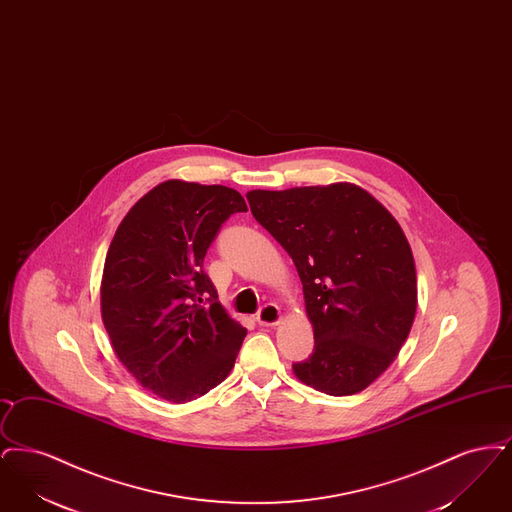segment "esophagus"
Returning <instances> with one entry per match:
<instances>
[{
  "mask_svg": "<svg viewBox=\"0 0 512 512\" xmlns=\"http://www.w3.org/2000/svg\"><path fill=\"white\" fill-rule=\"evenodd\" d=\"M278 320H280V307L274 303L263 305L257 313V322L261 326H274V324H278Z\"/></svg>",
  "mask_w": 512,
  "mask_h": 512,
  "instance_id": "obj_1",
  "label": "esophagus"
}]
</instances>
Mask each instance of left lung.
Segmentation results:
<instances>
[{
	"label": "left lung",
	"mask_w": 512,
	"mask_h": 512,
	"mask_svg": "<svg viewBox=\"0 0 512 512\" xmlns=\"http://www.w3.org/2000/svg\"><path fill=\"white\" fill-rule=\"evenodd\" d=\"M255 220L293 259L315 332L295 376L326 395L370 386L407 340L416 270L401 226L355 184L253 190Z\"/></svg>",
	"instance_id": "8db88e82"
}]
</instances>
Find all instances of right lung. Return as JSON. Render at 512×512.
Instances as JSON below:
<instances>
[{
	"label": "right lung",
	"mask_w": 512,
	"mask_h": 512,
	"mask_svg": "<svg viewBox=\"0 0 512 512\" xmlns=\"http://www.w3.org/2000/svg\"><path fill=\"white\" fill-rule=\"evenodd\" d=\"M245 211L232 188L169 180L128 211L109 245L105 330L128 372L171 403L205 395L236 363L247 330L222 309L203 259L222 224Z\"/></svg>",
	"instance_id": "add662e5"
}]
</instances>
